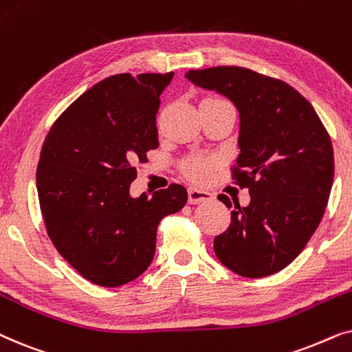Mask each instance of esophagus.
Instances as JSON below:
<instances>
[{"mask_svg":"<svg viewBox=\"0 0 352 352\" xmlns=\"http://www.w3.org/2000/svg\"><path fill=\"white\" fill-rule=\"evenodd\" d=\"M212 199V195L206 190H199V188H190L188 190V203L190 204H198V203H204V201Z\"/></svg>","mask_w":352,"mask_h":352,"instance_id":"obj_1","label":"esophagus"}]
</instances>
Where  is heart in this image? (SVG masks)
Listing matches in <instances>:
<instances>
[{"label": "heart", "instance_id": "obj_1", "mask_svg": "<svg viewBox=\"0 0 352 352\" xmlns=\"http://www.w3.org/2000/svg\"><path fill=\"white\" fill-rule=\"evenodd\" d=\"M201 101L227 102V101L223 100V98L215 96V95L206 96V98H203V100H201ZM210 164H212V161H210V159L199 157V156H193V157H188L184 164H182V172H184L185 177H188L190 180L203 182V180L206 179V175H208V170H209Z\"/></svg>", "mask_w": 352, "mask_h": 352}]
</instances>
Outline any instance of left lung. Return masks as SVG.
Segmentation results:
<instances>
[{
	"instance_id": "left-lung-1",
	"label": "left lung",
	"mask_w": 352,
	"mask_h": 352,
	"mask_svg": "<svg viewBox=\"0 0 352 352\" xmlns=\"http://www.w3.org/2000/svg\"><path fill=\"white\" fill-rule=\"evenodd\" d=\"M186 78L225 95L240 112L232 179L250 188L251 203H235L228 228L214 238L215 256L241 277L277 274L325 212L335 173L330 135L311 102L278 78L236 65L190 70ZM217 198L232 208L228 196Z\"/></svg>"
}]
</instances>
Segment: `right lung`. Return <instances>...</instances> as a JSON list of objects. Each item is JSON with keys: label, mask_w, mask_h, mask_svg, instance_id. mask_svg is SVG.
<instances>
[{"label": "right lung", "mask_w": 352, "mask_h": 352, "mask_svg": "<svg viewBox=\"0 0 352 352\" xmlns=\"http://www.w3.org/2000/svg\"><path fill=\"white\" fill-rule=\"evenodd\" d=\"M168 74H117L77 98L46 135L36 190L50 240L88 282L116 288L151 264L157 225L184 208L172 184L133 199L137 164L159 146L156 114Z\"/></svg>", "instance_id": "add662e5"}]
</instances>
